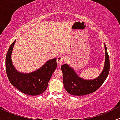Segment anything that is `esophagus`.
<instances>
[{"label":"esophagus","instance_id":"esophagus-1","mask_svg":"<svg viewBox=\"0 0 120 120\" xmlns=\"http://www.w3.org/2000/svg\"><path fill=\"white\" fill-rule=\"evenodd\" d=\"M56 61H57V65H61L64 61V57H63V56H59L57 57V60H56Z\"/></svg>","mask_w":120,"mask_h":120}]
</instances>
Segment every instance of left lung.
Listing matches in <instances>:
<instances>
[{
	"instance_id": "obj_1",
	"label": "left lung",
	"mask_w": 120,
	"mask_h": 120,
	"mask_svg": "<svg viewBox=\"0 0 120 120\" xmlns=\"http://www.w3.org/2000/svg\"><path fill=\"white\" fill-rule=\"evenodd\" d=\"M105 60L102 72L98 77L92 79H82L76 74L74 70L68 64L61 66L63 83L67 91L73 95L82 96L89 94L96 91L104 83L109 71V57L107 47L104 44Z\"/></svg>"
}]
</instances>
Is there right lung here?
I'll return each instance as SVG.
<instances>
[{
  "mask_svg": "<svg viewBox=\"0 0 120 120\" xmlns=\"http://www.w3.org/2000/svg\"><path fill=\"white\" fill-rule=\"evenodd\" d=\"M16 40L11 45L5 58V69L11 83L21 92L29 95L41 94L46 90L52 74L57 67L56 58L49 60L42 67L30 73H23L15 69L11 55Z\"/></svg>",
  "mask_w": 120,
  "mask_h": 120,
  "instance_id": "obj_1",
  "label": "right lung"
}]
</instances>
